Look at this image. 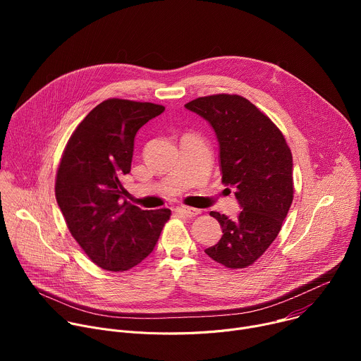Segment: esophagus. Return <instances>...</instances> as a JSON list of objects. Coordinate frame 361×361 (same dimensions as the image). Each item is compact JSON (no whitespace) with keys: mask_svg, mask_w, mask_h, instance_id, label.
Segmentation results:
<instances>
[{"mask_svg":"<svg viewBox=\"0 0 361 361\" xmlns=\"http://www.w3.org/2000/svg\"><path fill=\"white\" fill-rule=\"evenodd\" d=\"M177 212H178L181 216L187 217V219H191V217H195V216L200 214V210L192 209V207H185V205H183V207H178Z\"/></svg>","mask_w":361,"mask_h":361,"instance_id":"obj_1","label":"esophagus"}]
</instances>
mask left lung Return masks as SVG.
<instances>
[{"label":"left lung","instance_id":"left-lung-1","mask_svg":"<svg viewBox=\"0 0 361 361\" xmlns=\"http://www.w3.org/2000/svg\"><path fill=\"white\" fill-rule=\"evenodd\" d=\"M185 109L207 120L220 145L221 181L235 188L237 219L212 212L220 241L205 254L227 269H245L276 240L294 194L293 156L279 127L237 94L195 98Z\"/></svg>","mask_w":361,"mask_h":361}]
</instances>
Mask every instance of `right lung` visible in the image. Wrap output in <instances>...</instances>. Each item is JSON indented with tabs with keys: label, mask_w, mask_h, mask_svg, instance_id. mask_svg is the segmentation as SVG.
I'll return each instance as SVG.
<instances>
[{
	"label": "right lung",
	"mask_w": 361,
	"mask_h": 361,
	"mask_svg": "<svg viewBox=\"0 0 361 361\" xmlns=\"http://www.w3.org/2000/svg\"><path fill=\"white\" fill-rule=\"evenodd\" d=\"M166 109L152 102L109 98L71 134L57 170L56 198L67 227L90 260L109 271H127L156 247L169 209L141 210L123 201L134 137Z\"/></svg>",
	"instance_id": "add662e5"
}]
</instances>
